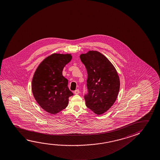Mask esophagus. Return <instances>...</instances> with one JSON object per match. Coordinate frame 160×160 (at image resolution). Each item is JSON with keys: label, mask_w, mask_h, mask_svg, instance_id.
I'll list each match as a JSON object with an SVG mask.
<instances>
[{"label": "esophagus", "mask_w": 160, "mask_h": 160, "mask_svg": "<svg viewBox=\"0 0 160 160\" xmlns=\"http://www.w3.org/2000/svg\"><path fill=\"white\" fill-rule=\"evenodd\" d=\"M79 93H80V90H79V89H77L74 92V94H78Z\"/></svg>", "instance_id": "esophagus-1"}]
</instances>
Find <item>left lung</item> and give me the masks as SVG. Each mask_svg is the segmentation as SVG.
<instances>
[{
    "instance_id": "left-lung-1",
    "label": "left lung",
    "mask_w": 160,
    "mask_h": 160,
    "mask_svg": "<svg viewBox=\"0 0 160 160\" xmlns=\"http://www.w3.org/2000/svg\"><path fill=\"white\" fill-rule=\"evenodd\" d=\"M88 72L89 93L85 96V104L97 115L107 112L118 97L120 80L115 67L97 51H89L80 55Z\"/></svg>"
}]
</instances>
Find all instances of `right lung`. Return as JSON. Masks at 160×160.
I'll list each match as a JSON object with an SVG mask.
<instances>
[{
	"label": "right lung",
	"instance_id": "add662e5",
	"mask_svg": "<svg viewBox=\"0 0 160 160\" xmlns=\"http://www.w3.org/2000/svg\"><path fill=\"white\" fill-rule=\"evenodd\" d=\"M70 53H52L42 61L34 72L32 92L39 106L47 113L56 114L68 105L73 95L68 80L62 75L63 68L71 61Z\"/></svg>",
	"mask_w": 160,
	"mask_h": 160
}]
</instances>
